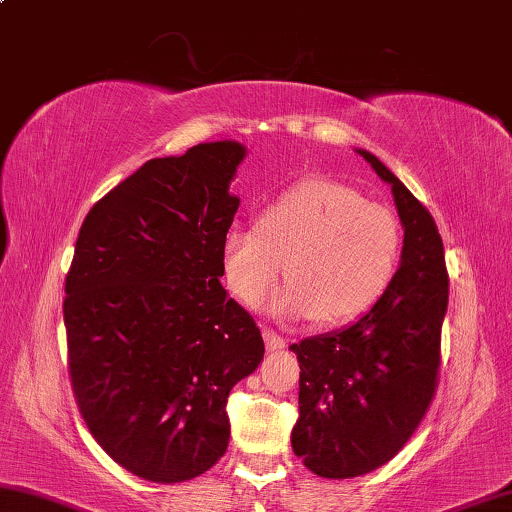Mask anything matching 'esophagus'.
Here are the masks:
<instances>
[{
    "label": "esophagus",
    "instance_id": "obj_1",
    "mask_svg": "<svg viewBox=\"0 0 512 512\" xmlns=\"http://www.w3.org/2000/svg\"><path fill=\"white\" fill-rule=\"evenodd\" d=\"M263 339H265V346H267V351H283L285 346H288V342H285V339L281 337V335H276L274 330H263Z\"/></svg>",
    "mask_w": 512,
    "mask_h": 512
}]
</instances>
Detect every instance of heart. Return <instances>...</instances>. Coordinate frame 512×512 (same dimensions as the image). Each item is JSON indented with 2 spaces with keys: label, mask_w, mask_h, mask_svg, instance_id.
Instances as JSON below:
<instances>
[{
  "label": "heart",
  "mask_w": 512,
  "mask_h": 512,
  "mask_svg": "<svg viewBox=\"0 0 512 512\" xmlns=\"http://www.w3.org/2000/svg\"><path fill=\"white\" fill-rule=\"evenodd\" d=\"M402 247L389 209L353 186L312 177L263 206L256 224H233L222 236L220 261L229 290L256 308L281 279L272 312L281 319L315 317L337 326L369 310L389 288Z\"/></svg>",
  "instance_id": "heart-1"
}]
</instances>
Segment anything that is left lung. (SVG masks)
<instances>
[{
    "label": "left lung",
    "mask_w": 512,
    "mask_h": 512,
    "mask_svg": "<svg viewBox=\"0 0 512 512\" xmlns=\"http://www.w3.org/2000/svg\"><path fill=\"white\" fill-rule=\"evenodd\" d=\"M355 152L391 186L405 238L398 272L369 312L290 346L301 366L292 450L324 479L360 477L409 441L434 398L447 312L434 218L373 152Z\"/></svg>",
    "instance_id": "left-lung-1"
}]
</instances>
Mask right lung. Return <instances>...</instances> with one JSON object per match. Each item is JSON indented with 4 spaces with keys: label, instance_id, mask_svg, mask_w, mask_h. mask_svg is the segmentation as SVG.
I'll use <instances>...</instances> for the list:
<instances>
[{
    "label": "right lung",
    "instance_id": "1",
    "mask_svg": "<svg viewBox=\"0 0 512 512\" xmlns=\"http://www.w3.org/2000/svg\"><path fill=\"white\" fill-rule=\"evenodd\" d=\"M245 155L224 139L150 159L78 233L62 308L71 387L96 443L146 481L218 463L229 391L263 362L261 330L220 283Z\"/></svg>",
    "mask_w": 512,
    "mask_h": 512
}]
</instances>
